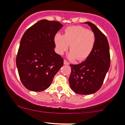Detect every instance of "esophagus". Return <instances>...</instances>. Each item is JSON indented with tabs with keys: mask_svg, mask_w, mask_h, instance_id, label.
Listing matches in <instances>:
<instances>
[{
	"mask_svg": "<svg viewBox=\"0 0 125 125\" xmlns=\"http://www.w3.org/2000/svg\"><path fill=\"white\" fill-rule=\"evenodd\" d=\"M64 64H65V65H69V63L68 62L67 60H64Z\"/></svg>",
	"mask_w": 125,
	"mask_h": 125,
	"instance_id": "34e87169",
	"label": "esophagus"
}]
</instances>
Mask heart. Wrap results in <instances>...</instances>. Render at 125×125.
I'll use <instances>...</instances> for the list:
<instances>
[{"mask_svg": "<svg viewBox=\"0 0 125 125\" xmlns=\"http://www.w3.org/2000/svg\"><path fill=\"white\" fill-rule=\"evenodd\" d=\"M54 41L59 54H63L70 45L69 57L80 62L91 54L95 45L96 36L93 31L81 26H73L66 27L63 35L56 34Z\"/></svg>", "mask_w": 125, "mask_h": 125, "instance_id": "heart-1", "label": "heart"}]
</instances>
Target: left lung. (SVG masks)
<instances>
[{
	"label": "left lung",
	"mask_w": 125,
	"mask_h": 125,
	"mask_svg": "<svg viewBox=\"0 0 125 125\" xmlns=\"http://www.w3.org/2000/svg\"><path fill=\"white\" fill-rule=\"evenodd\" d=\"M85 23L94 32L96 43L86 60L78 65H70L69 85L75 93L80 94H90L99 90L110 66V47L107 37L93 23Z\"/></svg>",
	"instance_id": "1"
}]
</instances>
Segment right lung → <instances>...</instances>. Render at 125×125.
Wrapping results in <instances>:
<instances>
[{
  "mask_svg": "<svg viewBox=\"0 0 125 125\" xmlns=\"http://www.w3.org/2000/svg\"><path fill=\"white\" fill-rule=\"evenodd\" d=\"M63 25L41 20L27 29L21 39L16 65L22 84L28 90L41 92L52 84L63 65V59L54 52V36Z\"/></svg>",
  "mask_w": 125,
  "mask_h": 125,
  "instance_id": "1",
  "label": "right lung"
}]
</instances>
